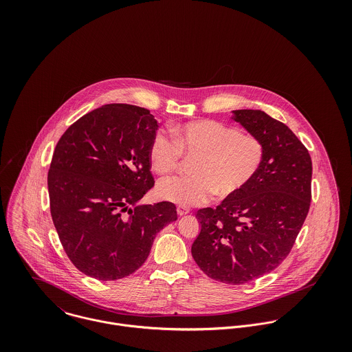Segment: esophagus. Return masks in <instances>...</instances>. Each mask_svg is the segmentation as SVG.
I'll list each match as a JSON object with an SVG mask.
<instances>
[{
  "mask_svg": "<svg viewBox=\"0 0 352 352\" xmlns=\"http://www.w3.org/2000/svg\"><path fill=\"white\" fill-rule=\"evenodd\" d=\"M177 214L180 215V217H183V215H186V214H188L190 212V210L187 208V207H184V206H177Z\"/></svg>",
  "mask_w": 352,
  "mask_h": 352,
  "instance_id": "esophagus-1",
  "label": "esophagus"
}]
</instances>
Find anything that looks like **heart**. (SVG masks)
<instances>
[{
	"label": "heart",
	"instance_id": "heart-1",
	"mask_svg": "<svg viewBox=\"0 0 352 352\" xmlns=\"http://www.w3.org/2000/svg\"><path fill=\"white\" fill-rule=\"evenodd\" d=\"M175 140L165 133L154 134L149 148L151 168L158 175L175 172L186 155H197L195 175L161 180L155 194L162 201L198 206L215 194L230 198L244 191L264 160V145L251 133L218 120H194L172 126Z\"/></svg>",
	"mask_w": 352,
	"mask_h": 352
}]
</instances>
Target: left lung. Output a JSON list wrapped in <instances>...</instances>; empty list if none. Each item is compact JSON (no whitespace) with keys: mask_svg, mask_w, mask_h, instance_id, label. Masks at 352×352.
<instances>
[{"mask_svg":"<svg viewBox=\"0 0 352 352\" xmlns=\"http://www.w3.org/2000/svg\"><path fill=\"white\" fill-rule=\"evenodd\" d=\"M232 119L264 145L251 184L215 208L197 212L201 233L192 257L211 279L244 285L275 270L292 251L311 199V160L296 134L260 109Z\"/></svg>","mask_w":352,"mask_h":352,"instance_id":"obj_1","label":"left lung"}]
</instances>
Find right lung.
<instances>
[{"label": "right lung", "mask_w": 352, "mask_h": 352, "mask_svg": "<svg viewBox=\"0 0 352 352\" xmlns=\"http://www.w3.org/2000/svg\"><path fill=\"white\" fill-rule=\"evenodd\" d=\"M151 111L107 104L58 141L47 176L51 217L70 261L85 275L116 280L148 258L155 234L177 219L170 201L138 204L154 186Z\"/></svg>", "instance_id": "add662e5"}]
</instances>
